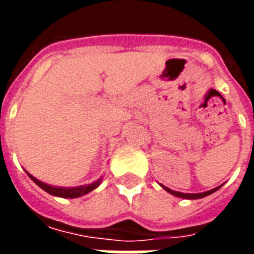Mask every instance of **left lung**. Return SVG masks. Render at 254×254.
<instances>
[{"instance_id":"obj_1","label":"left lung","mask_w":254,"mask_h":254,"mask_svg":"<svg viewBox=\"0 0 254 254\" xmlns=\"http://www.w3.org/2000/svg\"><path fill=\"white\" fill-rule=\"evenodd\" d=\"M219 188H220V187L215 188V189H211V190L202 191V193H181V191L171 190V189H169V188H166V187H163V189L169 191V193H171V194H174V196H177V197H181V198H190V200H194V198H202V197L212 194L213 191L218 190Z\"/></svg>"}]
</instances>
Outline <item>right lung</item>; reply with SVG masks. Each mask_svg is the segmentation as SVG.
Here are the masks:
<instances>
[{"label": "right lung", "instance_id": "1", "mask_svg": "<svg viewBox=\"0 0 254 254\" xmlns=\"http://www.w3.org/2000/svg\"><path fill=\"white\" fill-rule=\"evenodd\" d=\"M28 177H30L32 181L35 182L36 185L39 188H42L43 190L47 191L49 194H53V196L57 197H64V198H76V197L84 196L89 191H92L94 189L99 187L100 182H102V178H99L98 181L92 182V184H88V185H81V187H74V188H60V187H52V185H47L45 182L36 180L35 177H32L30 173H27Z\"/></svg>", "mask_w": 254, "mask_h": 254}]
</instances>
